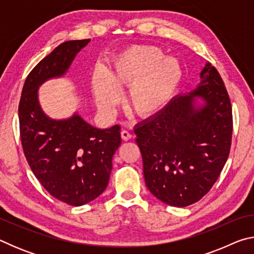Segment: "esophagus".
Listing matches in <instances>:
<instances>
[{"mask_svg": "<svg viewBox=\"0 0 254 254\" xmlns=\"http://www.w3.org/2000/svg\"><path fill=\"white\" fill-rule=\"evenodd\" d=\"M121 137L124 140V141H128L132 137V134L128 131L127 130H122L121 132Z\"/></svg>", "mask_w": 254, "mask_h": 254, "instance_id": "obj_1", "label": "esophagus"}]
</instances>
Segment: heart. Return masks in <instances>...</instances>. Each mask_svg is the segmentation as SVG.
<instances>
[{"label": "heart", "mask_w": 254, "mask_h": 254, "mask_svg": "<svg viewBox=\"0 0 254 254\" xmlns=\"http://www.w3.org/2000/svg\"><path fill=\"white\" fill-rule=\"evenodd\" d=\"M184 76L182 63L156 46H133L111 63L107 72L97 69L92 91L102 113L111 114L120 101V89L128 87L127 105L142 118H152L169 104Z\"/></svg>", "instance_id": "obj_1"}]
</instances>
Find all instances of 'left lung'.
I'll return each instance as SVG.
<instances>
[{"instance_id":"8db88e82","label":"left lung","mask_w":254,"mask_h":254,"mask_svg":"<svg viewBox=\"0 0 254 254\" xmlns=\"http://www.w3.org/2000/svg\"><path fill=\"white\" fill-rule=\"evenodd\" d=\"M232 130L229 94L216 68L206 64L197 88L134 127L151 194L176 207L198 201L229 158Z\"/></svg>"}]
</instances>
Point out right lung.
Wrapping results in <instances>:
<instances>
[{
	"instance_id": "right-lung-1",
	"label": "right lung",
	"mask_w": 254,
	"mask_h": 254,
	"mask_svg": "<svg viewBox=\"0 0 254 254\" xmlns=\"http://www.w3.org/2000/svg\"><path fill=\"white\" fill-rule=\"evenodd\" d=\"M89 41H66L42 59L25 79L19 104L21 143L30 168L51 196L71 206L87 204L106 189L121 127L97 128L77 113L50 119L41 109L38 89L65 75Z\"/></svg>"
}]
</instances>
